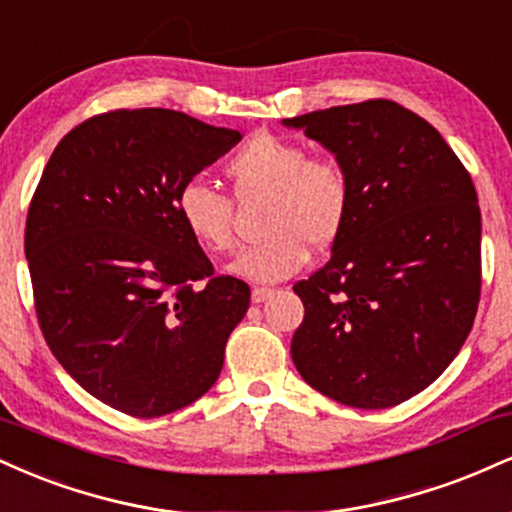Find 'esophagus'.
<instances>
[{
  "mask_svg": "<svg viewBox=\"0 0 512 512\" xmlns=\"http://www.w3.org/2000/svg\"><path fill=\"white\" fill-rule=\"evenodd\" d=\"M272 295H274L272 288L255 286V288H252V295H250V298H252V303H264V300H267V298H272Z\"/></svg>",
  "mask_w": 512,
  "mask_h": 512,
  "instance_id": "1",
  "label": "esophagus"
}]
</instances>
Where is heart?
I'll list each match as a JSON object with an SVG mask.
<instances>
[{"label":"heart","instance_id":"b5f03b06","mask_svg":"<svg viewBox=\"0 0 512 512\" xmlns=\"http://www.w3.org/2000/svg\"><path fill=\"white\" fill-rule=\"evenodd\" d=\"M238 197L267 195L260 229L264 238L233 260L231 272L250 281H281L303 269L312 250H326L346 229L353 186L334 157H307L305 145L260 133L226 162ZM176 212L186 231L209 252H229L236 243L233 202L202 181L183 183Z\"/></svg>","mask_w":512,"mask_h":512}]
</instances>
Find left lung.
I'll return each instance as SVG.
<instances>
[{
	"label": "left lung",
	"instance_id": "obj_1",
	"mask_svg": "<svg viewBox=\"0 0 512 512\" xmlns=\"http://www.w3.org/2000/svg\"><path fill=\"white\" fill-rule=\"evenodd\" d=\"M346 166L353 207L331 260L293 291L291 355L324 396L393 408L427 389L470 334L482 291L477 190L432 123L391 100L293 119Z\"/></svg>",
	"mask_w": 512,
	"mask_h": 512
}]
</instances>
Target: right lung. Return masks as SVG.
Segmentation results:
<instances>
[{"instance_id": "right-lung-1", "label": "right lung", "mask_w": 512, "mask_h": 512, "mask_svg": "<svg viewBox=\"0 0 512 512\" xmlns=\"http://www.w3.org/2000/svg\"><path fill=\"white\" fill-rule=\"evenodd\" d=\"M243 138L174 109H114L66 133L30 200L35 312L61 367L109 408L162 417L224 367L248 283L217 276L176 195Z\"/></svg>"}]
</instances>
